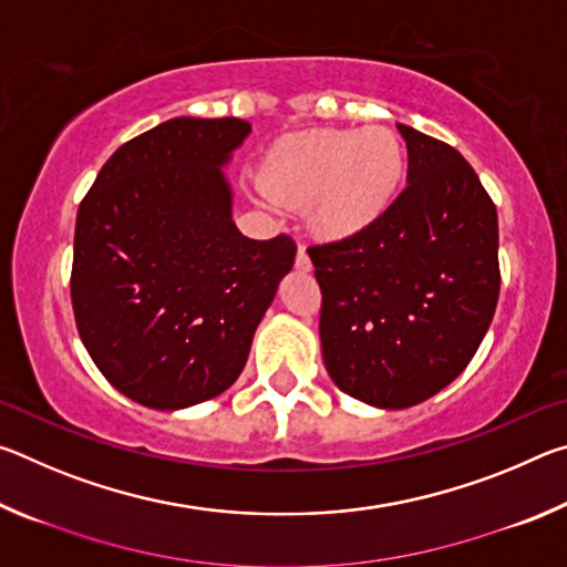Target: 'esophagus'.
Listing matches in <instances>:
<instances>
[{
    "mask_svg": "<svg viewBox=\"0 0 567 567\" xmlns=\"http://www.w3.org/2000/svg\"><path fill=\"white\" fill-rule=\"evenodd\" d=\"M295 265L300 272H310L312 270V262H310V255L305 252V247H297V257H295Z\"/></svg>",
    "mask_w": 567,
    "mask_h": 567,
    "instance_id": "esophagus-1",
    "label": "esophagus"
}]
</instances>
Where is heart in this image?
Listing matches in <instances>:
<instances>
[{
  "label": "heart",
  "mask_w": 567,
  "mask_h": 567,
  "mask_svg": "<svg viewBox=\"0 0 567 567\" xmlns=\"http://www.w3.org/2000/svg\"><path fill=\"white\" fill-rule=\"evenodd\" d=\"M408 172V150L385 124L305 130L267 150L260 187L277 205L305 207L307 227L342 243L385 217Z\"/></svg>",
  "instance_id": "b5f03b06"
}]
</instances>
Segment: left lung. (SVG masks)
Wrapping results in <instances>:
<instances>
[{
    "label": "left lung",
    "mask_w": 567,
    "mask_h": 567,
    "mask_svg": "<svg viewBox=\"0 0 567 567\" xmlns=\"http://www.w3.org/2000/svg\"><path fill=\"white\" fill-rule=\"evenodd\" d=\"M408 187L380 223L307 249L322 290V360L334 385L380 410L447 388L491 328L497 213L457 150L398 124Z\"/></svg>",
    "instance_id": "left-lung-1"
}]
</instances>
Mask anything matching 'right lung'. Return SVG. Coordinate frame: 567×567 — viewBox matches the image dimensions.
Returning a JSON list of instances; mask_svg holds the SVG:
<instances>
[{"mask_svg":"<svg viewBox=\"0 0 567 567\" xmlns=\"http://www.w3.org/2000/svg\"><path fill=\"white\" fill-rule=\"evenodd\" d=\"M249 122L175 117L104 162L76 213L72 307L80 338L122 395L152 410L217 398L243 372L290 237L249 239L225 167Z\"/></svg>","mask_w":567,"mask_h":567,"instance_id":"obj_1","label":"right lung"}]
</instances>
